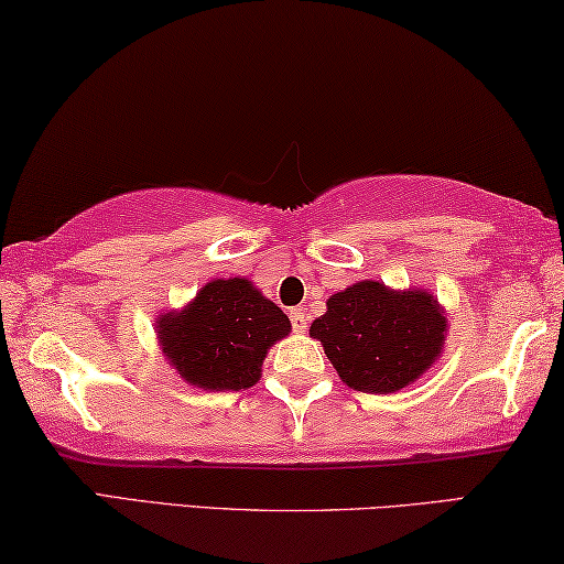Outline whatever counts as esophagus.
Masks as SVG:
<instances>
[{"label": "esophagus", "mask_w": 564, "mask_h": 564, "mask_svg": "<svg viewBox=\"0 0 564 564\" xmlns=\"http://www.w3.org/2000/svg\"><path fill=\"white\" fill-rule=\"evenodd\" d=\"M290 319H292V329L302 334L304 329H307V314H304L302 310H292L290 312Z\"/></svg>", "instance_id": "obj_1"}]
</instances>
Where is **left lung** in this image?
<instances>
[{"label": "left lung", "mask_w": 564, "mask_h": 564, "mask_svg": "<svg viewBox=\"0 0 564 564\" xmlns=\"http://www.w3.org/2000/svg\"><path fill=\"white\" fill-rule=\"evenodd\" d=\"M446 332V310L429 290H391L361 280L332 294L327 312L312 322L310 337L322 341L349 389L397 393L441 359Z\"/></svg>", "instance_id": "obj_1"}]
</instances>
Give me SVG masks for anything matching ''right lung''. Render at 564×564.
<instances>
[{
    "instance_id": "1",
    "label": "right lung",
    "mask_w": 564,
    "mask_h": 564,
    "mask_svg": "<svg viewBox=\"0 0 564 564\" xmlns=\"http://www.w3.org/2000/svg\"><path fill=\"white\" fill-rule=\"evenodd\" d=\"M290 332L288 314L245 276L210 280L185 307L155 319L163 357L185 383L203 391L254 387L267 351Z\"/></svg>"
}]
</instances>
